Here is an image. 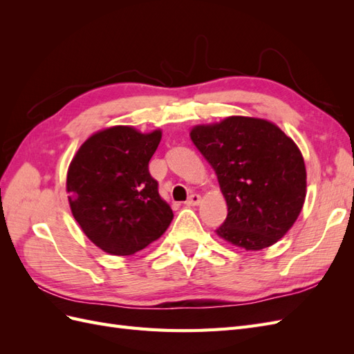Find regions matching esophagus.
<instances>
[{
  "mask_svg": "<svg viewBox=\"0 0 354 354\" xmlns=\"http://www.w3.org/2000/svg\"><path fill=\"white\" fill-rule=\"evenodd\" d=\"M199 202H201V196L198 194H192L186 201V205L187 207H195V205H199Z\"/></svg>",
  "mask_w": 354,
  "mask_h": 354,
  "instance_id": "34e87169",
  "label": "esophagus"
}]
</instances>
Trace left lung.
Returning <instances> with one entry per match:
<instances>
[{
  "mask_svg": "<svg viewBox=\"0 0 354 354\" xmlns=\"http://www.w3.org/2000/svg\"><path fill=\"white\" fill-rule=\"evenodd\" d=\"M190 138L216 171L227 202L218 236L246 251L285 236L306 199V165L292 138L274 124L248 116L196 125Z\"/></svg>",
  "mask_w": 354,
  "mask_h": 354,
  "instance_id": "1",
  "label": "left lung"
}]
</instances>
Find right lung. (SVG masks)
<instances>
[{"instance_id": "1", "label": "right lung", "mask_w": 354, "mask_h": 354, "mask_svg": "<svg viewBox=\"0 0 354 354\" xmlns=\"http://www.w3.org/2000/svg\"><path fill=\"white\" fill-rule=\"evenodd\" d=\"M162 133L118 125L93 134L68 169L69 205L87 238L112 255H131L160 238L174 214L149 173Z\"/></svg>"}]
</instances>
